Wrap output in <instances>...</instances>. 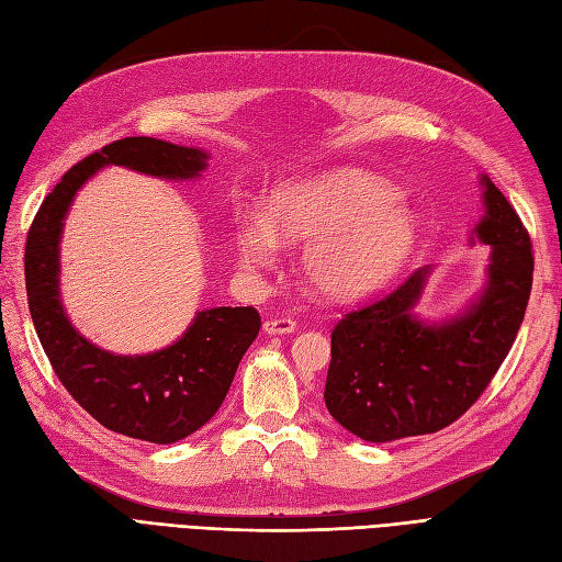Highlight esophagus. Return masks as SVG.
<instances>
[{
  "label": "esophagus",
  "instance_id": "esophagus-1",
  "mask_svg": "<svg viewBox=\"0 0 562 562\" xmlns=\"http://www.w3.org/2000/svg\"><path fill=\"white\" fill-rule=\"evenodd\" d=\"M262 328L267 336H285V333L295 330V322L293 318H267Z\"/></svg>",
  "mask_w": 562,
  "mask_h": 562
}]
</instances>
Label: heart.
<instances>
[{
    "mask_svg": "<svg viewBox=\"0 0 562 562\" xmlns=\"http://www.w3.org/2000/svg\"><path fill=\"white\" fill-rule=\"evenodd\" d=\"M420 220L383 179L333 170L274 191L269 215L238 222L240 262L269 269L281 246H307L302 277L324 300H352L394 279L414 255Z\"/></svg>",
    "mask_w": 562,
    "mask_h": 562,
    "instance_id": "b5f03b06",
    "label": "heart"
}]
</instances>
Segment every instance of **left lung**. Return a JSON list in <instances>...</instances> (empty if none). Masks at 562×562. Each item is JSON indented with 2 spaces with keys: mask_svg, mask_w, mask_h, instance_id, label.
<instances>
[{
  "mask_svg": "<svg viewBox=\"0 0 562 562\" xmlns=\"http://www.w3.org/2000/svg\"><path fill=\"white\" fill-rule=\"evenodd\" d=\"M482 217L468 246H490L477 295L453 314L416 312L435 267L345 314L330 333L324 400L328 414L363 442L428 435L463 416L502 367L525 318L535 260L520 217L480 175Z\"/></svg>",
  "mask_w": 562,
  "mask_h": 562,
  "instance_id": "8db88e82",
  "label": "left lung"
}]
</instances>
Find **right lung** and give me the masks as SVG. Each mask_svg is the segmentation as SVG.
I'll use <instances>...</instances> for the list:
<instances>
[{"instance_id":"obj_1","label":"right lung","mask_w":562,"mask_h":562,"mask_svg":"<svg viewBox=\"0 0 562 562\" xmlns=\"http://www.w3.org/2000/svg\"><path fill=\"white\" fill-rule=\"evenodd\" d=\"M210 154L150 136L103 146L70 168L44 199L25 244L27 307L58 381L87 414L113 432L154 445L189 437L220 412L236 369L260 333L255 307H210L168 347L115 355L72 326L60 297V238L75 195L99 170L120 165L148 177L201 179Z\"/></svg>"}]
</instances>
